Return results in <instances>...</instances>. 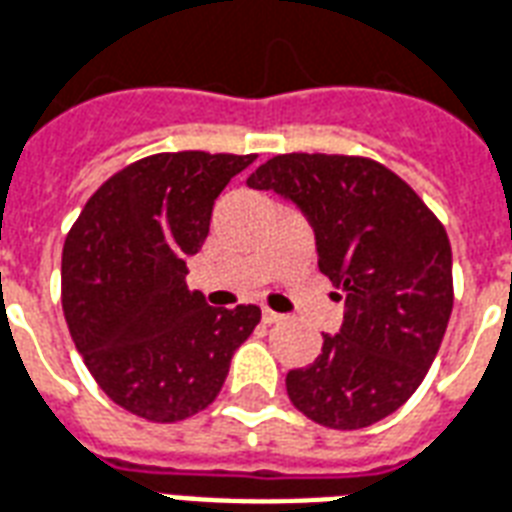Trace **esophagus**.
Listing matches in <instances>:
<instances>
[{
	"label": "esophagus",
	"mask_w": 512,
	"mask_h": 512,
	"mask_svg": "<svg viewBox=\"0 0 512 512\" xmlns=\"http://www.w3.org/2000/svg\"><path fill=\"white\" fill-rule=\"evenodd\" d=\"M282 320H285V314L271 312V309H263V323L274 325V323H282Z\"/></svg>",
	"instance_id": "esophagus-1"
}]
</instances>
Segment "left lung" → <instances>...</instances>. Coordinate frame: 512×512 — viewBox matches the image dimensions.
Instances as JSON below:
<instances>
[{"label":"left lung","instance_id":"1","mask_svg":"<svg viewBox=\"0 0 512 512\" xmlns=\"http://www.w3.org/2000/svg\"><path fill=\"white\" fill-rule=\"evenodd\" d=\"M309 219L317 266L342 287L344 323L287 372V396L328 429H366L418 391L453 312L445 227L393 170L347 154H279L246 179Z\"/></svg>","mask_w":512,"mask_h":512}]
</instances>
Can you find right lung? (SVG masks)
Wrapping results in <instances>:
<instances>
[{
    "label": "right lung",
    "mask_w": 512,
    "mask_h": 512,
    "mask_svg": "<svg viewBox=\"0 0 512 512\" xmlns=\"http://www.w3.org/2000/svg\"><path fill=\"white\" fill-rule=\"evenodd\" d=\"M255 154L173 151L119 170L67 233L62 306L75 347L105 396L138 418L176 423L206 410L230 358L260 323L255 304L208 306L187 260L211 208Z\"/></svg>",
    "instance_id": "obj_1"
}]
</instances>
